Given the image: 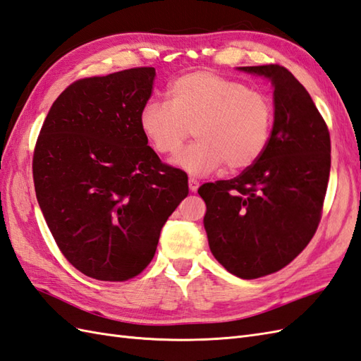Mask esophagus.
Segmentation results:
<instances>
[{"label":"esophagus","instance_id":"obj_1","mask_svg":"<svg viewBox=\"0 0 361 361\" xmlns=\"http://www.w3.org/2000/svg\"><path fill=\"white\" fill-rule=\"evenodd\" d=\"M198 188H200V183L197 180H194V178H189V190L190 192H197Z\"/></svg>","mask_w":361,"mask_h":361}]
</instances>
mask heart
<instances>
[{
	"mask_svg": "<svg viewBox=\"0 0 361 361\" xmlns=\"http://www.w3.org/2000/svg\"><path fill=\"white\" fill-rule=\"evenodd\" d=\"M167 95L169 102L150 99L142 106L138 124L160 155L177 154L194 129L197 142L173 160L184 172L203 177L223 164L243 171L264 154L275 109L262 92L211 71H197L175 80Z\"/></svg>",
	"mask_w": 361,
	"mask_h": 361,
	"instance_id": "heart-1",
	"label": "heart"
}]
</instances>
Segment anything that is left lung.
Here are the masks:
<instances>
[{
  "label": "left lung",
  "instance_id": "left-lung-1",
  "mask_svg": "<svg viewBox=\"0 0 361 361\" xmlns=\"http://www.w3.org/2000/svg\"><path fill=\"white\" fill-rule=\"evenodd\" d=\"M274 86L272 135L259 160L238 177L206 183L209 247L226 271L245 280L283 269L312 240L331 171L328 126L286 67L246 66Z\"/></svg>",
  "mask_w": 361,
  "mask_h": 361
}]
</instances>
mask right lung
<instances>
[{
	"label": "right lung",
	"instance_id": "right-lung-1",
	"mask_svg": "<svg viewBox=\"0 0 361 361\" xmlns=\"http://www.w3.org/2000/svg\"><path fill=\"white\" fill-rule=\"evenodd\" d=\"M155 80L135 67L72 82L33 152L37 200L58 247L90 279L126 281L152 262L188 177L161 163L138 124Z\"/></svg>",
	"mask_w": 361,
	"mask_h": 361
}]
</instances>
